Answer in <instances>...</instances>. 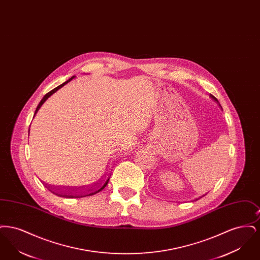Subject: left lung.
Segmentation results:
<instances>
[{"instance_id":"8db88e82","label":"left lung","mask_w":260,"mask_h":260,"mask_svg":"<svg viewBox=\"0 0 260 260\" xmlns=\"http://www.w3.org/2000/svg\"><path fill=\"white\" fill-rule=\"evenodd\" d=\"M210 98H211V99H213V100H214V101H216V102H218V100H217V99H215V98H214V96H213V95H212V94H210Z\"/></svg>"}]
</instances>
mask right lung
<instances>
[{"label": "right lung", "mask_w": 260, "mask_h": 260, "mask_svg": "<svg viewBox=\"0 0 260 260\" xmlns=\"http://www.w3.org/2000/svg\"><path fill=\"white\" fill-rule=\"evenodd\" d=\"M73 78H74V76H73L72 78H70L69 80H67L66 82H64L60 86L53 88L52 90H50V92H48V93L43 98V99L40 101V103L38 104L36 111H35V115H36L38 110L40 109V107L44 104V102H45L47 99L50 98L51 94H53L56 90H58L60 87H63L64 85H66L68 82H70ZM110 176H111V174L109 173L106 175V178H105L101 183H98L96 185L94 186V187H92V188L90 187V188H88V189H83V190H79V191H78V190H74V189H68V188H67L66 190H58V189H57V190H54V189H50V188L48 187V189L50 190L51 193H53L54 195L59 196V197H63V198H83V197H87V196H92V195H94V194L100 192L101 190H103V189L106 187V185H107Z\"/></svg>", "instance_id": "1"}]
</instances>
